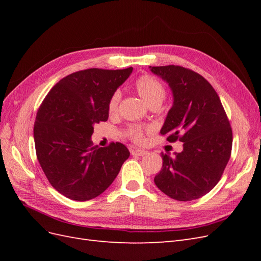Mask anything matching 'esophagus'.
<instances>
[{"label":"esophagus","instance_id":"1","mask_svg":"<svg viewBox=\"0 0 261 261\" xmlns=\"http://www.w3.org/2000/svg\"><path fill=\"white\" fill-rule=\"evenodd\" d=\"M148 153L147 150H144V149H134L132 150V154L134 155H139V156H143V155H146Z\"/></svg>","mask_w":261,"mask_h":261}]
</instances>
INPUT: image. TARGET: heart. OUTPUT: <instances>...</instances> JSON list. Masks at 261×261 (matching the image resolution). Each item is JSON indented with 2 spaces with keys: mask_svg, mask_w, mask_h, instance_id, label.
Returning <instances> with one entry per match:
<instances>
[{
  "mask_svg": "<svg viewBox=\"0 0 261 261\" xmlns=\"http://www.w3.org/2000/svg\"><path fill=\"white\" fill-rule=\"evenodd\" d=\"M135 88L138 92L139 96L143 98V100L150 107L154 103H162V101L165 98V88L164 86L155 80L154 77L144 75L139 77L135 83ZM121 100V92L115 91L109 101V112L110 113H115L118 103H120ZM127 135L134 139L137 143H141L144 140L143 130L138 126H130V127L126 132Z\"/></svg>",
  "mask_w": 261,
  "mask_h": 261,
  "instance_id": "1",
  "label": "heart"
}]
</instances>
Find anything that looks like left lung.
<instances>
[{
	"label": "left lung",
	"instance_id": "left-lung-1",
	"mask_svg": "<svg viewBox=\"0 0 261 261\" xmlns=\"http://www.w3.org/2000/svg\"><path fill=\"white\" fill-rule=\"evenodd\" d=\"M170 87L173 105L160 130L170 143H183L181 152L161 153L163 164L156 187L179 201L198 199L221 178L230 160L232 129L213 87L181 66H149Z\"/></svg>",
	"mask_w": 261,
	"mask_h": 261
}]
</instances>
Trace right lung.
Returning <instances> with one entry per match:
<instances>
[{
	"label": "right lung",
	"mask_w": 261,
	"mask_h": 261,
	"mask_svg": "<svg viewBox=\"0 0 261 261\" xmlns=\"http://www.w3.org/2000/svg\"><path fill=\"white\" fill-rule=\"evenodd\" d=\"M133 72L89 68L61 80L39 108L34 138L50 184L67 198L86 201L113 183L129 151L121 143L92 146L93 126L109 117V101Z\"/></svg>",
	"instance_id": "1"
}]
</instances>
